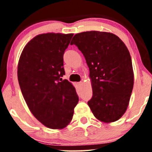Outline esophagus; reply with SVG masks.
Segmentation results:
<instances>
[{"instance_id": "1", "label": "esophagus", "mask_w": 152, "mask_h": 152, "mask_svg": "<svg viewBox=\"0 0 152 152\" xmlns=\"http://www.w3.org/2000/svg\"><path fill=\"white\" fill-rule=\"evenodd\" d=\"M83 82L82 81H81V82H79V83H78V85H79V86H82V85H83Z\"/></svg>"}]
</instances>
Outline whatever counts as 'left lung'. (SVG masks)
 Wrapping results in <instances>:
<instances>
[{
  "mask_svg": "<svg viewBox=\"0 0 152 152\" xmlns=\"http://www.w3.org/2000/svg\"><path fill=\"white\" fill-rule=\"evenodd\" d=\"M75 44L89 68L93 96L88 105L104 123L119 119L126 112L134 86L132 58L124 43L114 34L86 31L76 34Z\"/></svg>",
  "mask_w": 152,
  "mask_h": 152,
  "instance_id": "8db88e82",
  "label": "left lung"
}]
</instances>
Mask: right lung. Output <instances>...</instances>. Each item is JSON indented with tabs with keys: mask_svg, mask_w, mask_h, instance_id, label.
<instances>
[{
	"mask_svg": "<svg viewBox=\"0 0 152 152\" xmlns=\"http://www.w3.org/2000/svg\"><path fill=\"white\" fill-rule=\"evenodd\" d=\"M74 34L38 35L24 47L18 64L20 90L31 112L45 126L61 129L70 124L78 102L65 75L64 53Z\"/></svg>",
	"mask_w": 152,
	"mask_h": 152,
	"instance_id": "1",
	"label": "right lung"
}]
</instances>
